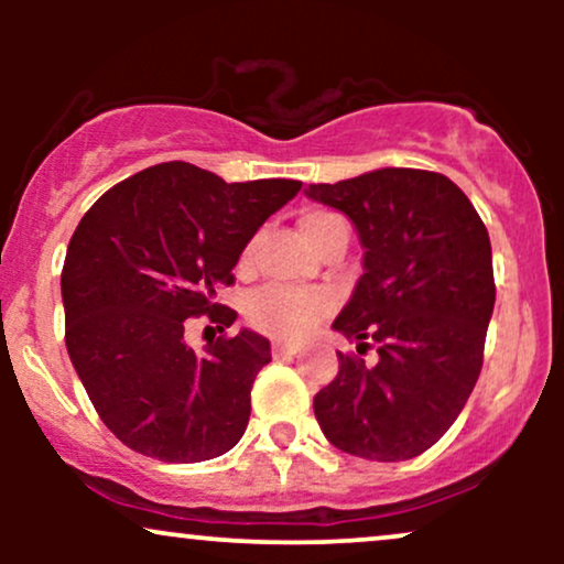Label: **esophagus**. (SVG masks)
Masks as SVG:
<instances>
[{
	"label": "esophagus",
	"instance_id": "obj_1",
	"mask_svg": "<svg viewBox=\"0 0 564 564\" xmlns=\"http://www.w3.org/2000/svg\"><path fill=\"white\" fill-rule=\"evenodd\" d=\"M296 345H286V341H273V358H291L296 355Z\"/></svg>",
	"mask_w": 564,
	"mask_h": 564
}]
</instances>
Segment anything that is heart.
Here are the masks:
<instances>
[{
    "instance_id": "obj_1",
    "label": "heart",
    "mask_w": 564,
    "mask_h": 564,
    "mask_svg": "<svg viewBox=\"0 0 564 564\" xmlns=\"http://www.w3.org/2000/svg\"><path fill=\"white\" fill-rule=\"evenodd\" d=\"M341 223L332 212H304L300 217V232L304 241L315 246V241ZM251 251H246L243 260H249ZM328 313V300L321 294H307V291H294L283 286H264L249 296L246 302V315L254 328L262 334L278 336V339H300Z\"/></svg>"
}]
</instances>
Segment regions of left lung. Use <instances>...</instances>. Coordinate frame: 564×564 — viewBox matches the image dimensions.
Segmentation results:
<instances>
[{
    "mask_svg": "<svg viewBox=\"0 0 564 564\" xmlns=\"http://www.w3.org/2000/svg\"><path fill=\"white\" fill-rule=\"evenodd\" d=\"M304 193L358 230L364 275L332 328L379 355L368 368L336 352L315 419L349 456L405 462L448 432L480 377L496 304L488 230L437 172L384 166Z\"/></svg>",
    "mask_w": 564,
    "mask_h": 564,
    "instance_id": "obj_1",
    "label": "left lung"
}]
</instances>
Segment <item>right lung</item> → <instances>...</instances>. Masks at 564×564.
I'll return each instance as SVG.
<instances>
[{
    "mask_svg": "<svg viewBox=\"0 0 564 564\" xmlns=\"http://www.w3.org/2000/svg\"><path fill=\"white\" fill-rule=\"evenodd\" d=\"M296 180L225 183L166 161L113 185L70 238L61 291L66 347L102 424L142 456L196 464L243 437L251 384L270 341L241 328L196 352L185 321L209 313L262 223L300 193Z\"/></svg>",
    "mask_w": 564,
    "mask_h": 564,
    "instance_id": "add662e5",
    "label": "right lung"
}]
</instances>
